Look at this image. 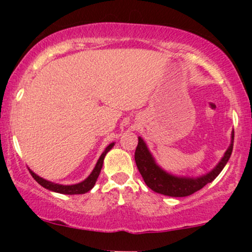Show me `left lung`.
Wrapping results in <instances>:
<instances>
[{
  "instance_id": "1",
  "label": "left lung",
  "mask_w": 252,
  "mask_h": 252,
  "mask_svg": "<svg viewBox=\"0 0 252 252\" xmlns=\"http://www.w3.org/2000/svg\"><path fill=\"white\" fill-rule=\"evenodd\" d=\"M233 137L235 132L231 134V144L219 163L207 174L199 178H189V176H176L167 173L155 162L152 153L141 137H138V144L135 150V162L142 175L144 182L150 189L156 193L168 196H187L193 194L196 190L201 189L205 185L212 182L230 158L233 149Z\"/></svg>"
}]
</instances>
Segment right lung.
<instances>
[{"mask_svg": "<svg viewBox=\"0 0 252 252\" xmlns=\"http://www.w3.org/2000/svg\"><path fill=\"white\" fill-rule=\"evenodd\" d=\"M114 144L115 143H110L109 146L106 147L105 150H104V152L102 153V155H100V158H98L96 166H94V168L91 172V174H90L88 178L85 179V180L79 182V184H76V185L54 184V182L47 181V180H45V179L40 178L39 175H36L35 173L32 172L31 169H30V173L32 174V176L34 178V180L37 182V184L41 185V186L45 187V189L52 190V192L62 193V194H84V193L89 192V190L94 186V184H96L98 175H99L100 169H102V167H103L104 158H105L106 153H108L109 150L111 149L112 147H114Z\"/></svg>", "mask_w": 252, "mask_h": 252, "instance_id": "add662e5", "label": "right lung"}]
</instances>
